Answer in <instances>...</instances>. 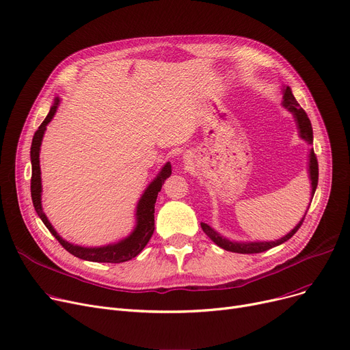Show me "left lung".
<instances>
[{
  "instance_id": "8db88e82",
  "label": "left lung",
  "mask_w": 350,
  "mask_h": 350,
  "mask_svg": "<svg viewBox=\"0 0 350 350\" xmlns=\"http://www.w3.org/2000/svg\"><path fill=\"white\" fill-rule=\"evenodd\" d=\"M282 106L292 113L293 120H295V123H297L299 137L310 146L309 154H308V176L310 180V201H312V198H314V194L317 191L318 174H319L318 173V160L314 153V147H312V144H314V132H312V124H310L308 115L305 113V110L299 106L295 96H293L291 88L285 86V85H282ZM309 206H308V208H309ZM306 213H308V210L305 211L304 217L301 218V221L295 227H293L288 234H285L284 237L278 238V240H273V241H234V240H228L227 237L217 232L214 228H211L206 223H201V228H203V231L210 237V240L214 244H217L219 248H223L226 251H231V252H238V254H256V252H264L269 248L281 245L285 241H288L289 238L295 234L298 231V228L302 226Z\"/></svg>"
}]
</instances>
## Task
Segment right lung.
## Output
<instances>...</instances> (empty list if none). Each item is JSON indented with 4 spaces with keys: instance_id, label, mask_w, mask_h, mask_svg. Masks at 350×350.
<instances>
[{
    "instance_id": "obj_1",
    "label": "right lung",
    "mask_w": 350,
    "mask_h": 350,
    "mask_svg": "<svg viewBox=\"0 0 350 350\" xmlns=\"http://www.w3.org/2000/svg\"><path fill=\"white\" fill-rule=\"evenodd\" d=\"M61 103L59 96L55 98L53 105L49 109V113L46 115L45 120L38 127V131L35 132L32 137L31 144V164H32V177H31V197L32 203L35 207L36 214L40 215L45 227L49 230V232L57 238L59 244L72 255L78 256L81 260L92 261V262H126L129 260L135 258L136 255L142 252V250L147 245L149 240L154 231V204L157 200V194L161 190V186L164 180L170 177L172 174V164L170 161L165 163L157 176L149 183V186L146 187L142 197L139 198L135 211V227L131 231V234L126 235L122 240L116 243H110L100 247H83L78 244H72L57 232L53 226L49 223L48 217L44 213L42 208V178H41V165H40V153H41V144L42 139L46 131V126L53 119L55 113H57L58 106Z\"/></svg>"
}]
</instances>
